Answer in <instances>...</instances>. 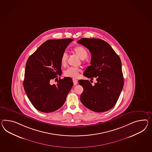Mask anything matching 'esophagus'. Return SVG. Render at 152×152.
Returning <instances> with one entry per match:
<instances>
[{
    "instance_id": "esophagus-1",
    "label": "esophagus",
    "mask_w": 152,
    "mask_h": 152,
    "mask_svg": "<svg viewBox=\"0 0 152 152\" xmlns=\"http://www.w3.org/2000/svg\"><path fill=\"white\" fill-rule=\"evenodd\" d=\"M73 84H74V86H76L77 84H78V80L76 79H73Z\"/></svg>"
}]
</instances>
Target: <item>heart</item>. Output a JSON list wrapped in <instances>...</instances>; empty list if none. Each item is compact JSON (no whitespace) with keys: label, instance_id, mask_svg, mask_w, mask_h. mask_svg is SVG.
<instances>
[{"label":"heart","instance_id":"obj_1","mask_svg":"<svg viewBox=\"0 0 152 152\" xmlns=\"http://www.w3.org/2000/svg\"><path fill=\"white\" fill-rule=\"evenodd\" d=\"M73 51L77 56L81 59L84 60L88 57V52L86 48L81 46H78L74 47ZM67 54L66 53H63L61 58V63L63 66H65L67 62ZM81 72V69L78 68L74 67H69L67 69L64 71V74L65 76L71 77V78H77L79 76V73Z\"/></svg>","mask_w":152,"mask_h":152}]
</instances>
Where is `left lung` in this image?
I'll return each mask as SVG.
<instances>
[{
	"instance_id": "left-lung-1",
	"label": "left lung",
	"mask_w": 152,
	"mask_h": 152,
	"mask_svg": "<svg viewBox=\"0 0 152 152\" xmlns=\"http://www.w3.org/2000/svg\"><path fill=\"white\" fill-rule=\"evenodd\" d=\"M78 43L86 47L91 55V66L83 75L97 80L94 86L88 80H79V84L83 88L80 101L94 112L107 111L116 104L124 85L121 59L104 40L82 38Z\"/></svg>"
}]
</instances>
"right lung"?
<instances>
[{
    "label": "right lung",
    "mask_w": 152,
    "mask_h": 152,
    "mask_svg": "<svg viewBox=\"0 0 152 152\" xmlns=\"http://www.w3.org/2000/svg\"><path fill=\"white\" fill-rule=\"evenodd\" d=\"M73 40H47L27 59L23 88L31 104L39 111L51 113L60 109L73 86L69 77L59 78L56 85L50 84L51 79L62 74L61 58Z\"/></svg>",
    "instance_id": "obj_1"
}]
</instances>
